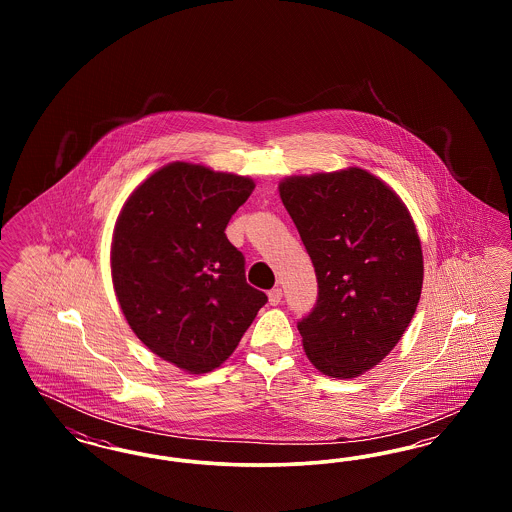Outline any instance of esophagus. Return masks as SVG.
<instances>
[{
  "label": "esophagus",
  "instance_id": "1",
  "mask_svg": "<svg viewBox=\"0 0 512 512\" xmlns=\"http://www.w3.org/2000/svg\"><path fill=\"white\" fill-rule=\"evenodd\" d=\"M268 301H270V305H278L282 301V288H272L268 292Z\"/></svg>",
  "mask_w": 512,
  "mask_h": 512
}]
</instances>
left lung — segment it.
<instances>
[{
  "mask_svg": "<svg viewBox=\"0 0 512 512\" xmlns=\"http://www.w3.org/2000/svg\"><path fill=\"white\" fill-rule=\"evenodd\" d=\"M280 197L317 272L297 322L309 361L355 378L401 340L422 292V249L405 203L363 169L292 176Z\"/></svg>",
  "mask_w": 512,
  "mask_h": 512,
  "instance_id": "8db88e82",
  "label": "left lung"
}]
</instances>
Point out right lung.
Listing matches in <instances>:
<instances>
[{"label":"right lung","mask_w":512,"mask_h":512,"mask_svg":"<svg viewBox=\"0 0 512 512\" xmlns=\"http://www.w3.org/2000/svg\"><path fill=\"white\" fill-rule=\"evenodd\" d=\"M253 188L245 176L178 161L134 190L115 226L111 272L124 317L155 355L192 374L222 365L268 301L224 234Z\"/></svg>","instance_id":"obj_1"}]
</instances>
